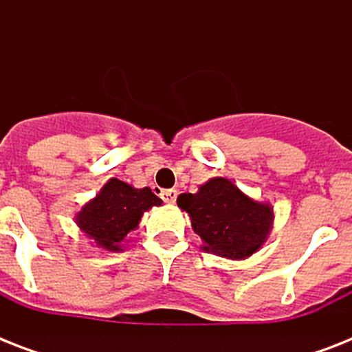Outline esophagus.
Listing matches in <instances>:
<instances>
[{"instance_id":"34e87169","label":"esophagus","mask_w":352,"mask_h":352,"mask_svg":"<svg viewBox=\"0 0 352 352\" xmlns=\"http://www.w3.org/2000/svg\"><path fill=\"white\" fill-rule=\"evenodd\" d=\"M160 197L164 199L168 204H173L177 199V190H162V192H160Z\"/></svg>"}]
</instances>
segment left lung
<instances>
[{
	"label": "left lung",
	"instance_id": "8db88e82",
	"mask_svg": "<svg viewBox=\"0 0 352 352\" xmlns=\"http://www.w3.org/2000/svg\"><path fill=\"white\" fill-rule=\"evenodd\" d=\"M177 204L190 215L201 248L232 261L256 254L272 232V204L252 199L225 177L210 179L195 193H181Z\"/></svg>",
	"mask_w": 352,
	"mask_h": 352
}]
</instances>
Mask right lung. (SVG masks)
Masks as SVG:
<instances>
[{
  "instance_id": "1",
  "label": "right lung",
  "mask_w": 352,
  "mask_h": 352,
  "mask_svg": "<svg viewBox=\"0 0 352 352\" xmlns=\"http://www.w3.org/2000/svg\"><path fill=\"white\" fill-rule=\"evenodd\" d=\"M160 204L162 199L148 186L135 188L113 177L76 212L74 223L98 248L122 252L127 234L137 230L146 212Z\"/></svg>"
}]
</instances>
